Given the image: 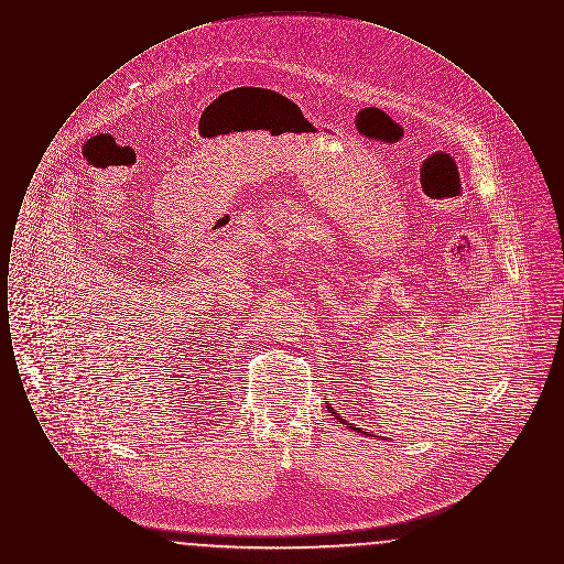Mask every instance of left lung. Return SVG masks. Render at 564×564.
<instances>
[{
  "instance_id": "8db88e82",
  "label": "left lung",
  "mask_w": 564,
  "mask_h": 564,
  "mask_svg": "<svg viewBox=\"0 0 564 564\" xmlns=\"http://www.w3.org/2000/svg\"><path fill=\"white\" fill-rule=\"evenodd\" d=\"M327 408H329V412H332V414H334V416H336V419H338V421H340V423H345V419H340V416H338V412H334V410H332V405H327ZM352 430L361 431V430H359V427H352Z\"/></svg>"
}]
</instances>
